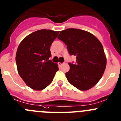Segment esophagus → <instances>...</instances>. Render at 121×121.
Returning <instances> with one entry per match:
<instances>
[{
	"mask_svg": "<svg viewBox=\"0 0 121 121\" xmlns=\"http://www.w3.org/2000/svg\"><path fill=\"white\" fill-rule=\"evenodd\" d=\"M58 66L60 67V66H61L62 65H63V63H60V62H59V63H58Z\"/></svg>",
	"mask_w": 121,
	"mask_h": 121,
	"instance_id": "1",
	"label": "esophagus"
}]
</instances>
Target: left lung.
<instances>
[{
  "label": "left lung",
  "instance_id": "left-lung-1",
  "mask_svg": "<svg viewBox=\"0 0 121 121\" xmlns=\"http://www.w3.org/2000/svg\"><path fill=\"white\" fill-rule=\"evenodd\" d=\"M67 46L71 56H76L75 64L69 63L65 73L71 84L81 91L93 87L100 80L107 65L103 47L98 39L85 30L67 29L57 37Z\"/></svg>",
  "mask_w": 121,
  "mask_h": 121
}]
</instances>
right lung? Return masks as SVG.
<instances>
[{
    "label": "right lung",
    "mask_w": 121,
    "mask_h": 121,
    "mask_svg": "<svg viewBox=\"0 0 121 121\" xmlns=\"http://www.w3.org/2000/svg\"><path fill=\"white\" fill-rule=\"evenodd\" d=\"M59 31L37 30L28 35L17 48L16 62L19 75L26 85L40 91L53 81L58 67L49 58L50 46Z\"/></svg>",
    "instance_id": "right-lung-1"
}]
</instances>
